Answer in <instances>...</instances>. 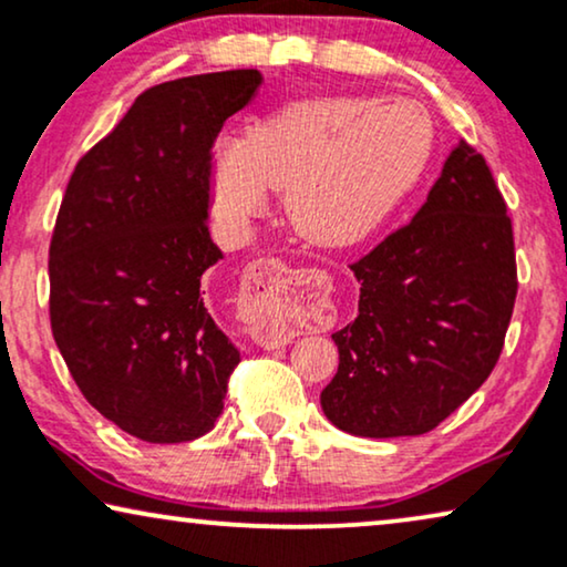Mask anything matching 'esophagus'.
<instances>
[{
	"label": "esophagus",
	"mask_w": 567,
	"mask_h": 567,
	"mask_svg": "<svg viewBox=\"0 0 567 567\" xmlns=\"http://www.w3.org/2000/svg\"><path fill=\"white\" fill-rule=\"evenodd\" d=\"M291 270L284 260L278 258H262L255 260L250 270L245 274V299L243 309L245 315L252 320V340L260 348H281L291 340V330H286L281 322H276L274 317L268 315V297L278 291V286L286 281Z\"/></svg>",
	"instance_id": "34e87169"
}]
</instances>
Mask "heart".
I'll use <instances>...</instances> for the list:
<instances>
[{
    "instance_id": "heart-1",
    "label": "heart",
    "mask_w": 567,
    "mask_h": 567,
    "mask_svg": "<svg viewBox=\"0 0 567 567\" xmlns=\"http://www.w3.org/2000/svg\"><path fill=\"white\" fill-rule=\"evenodd\" d=\"M431 144V121L415 103L307 100L255 123L243 144H219L214 200L227 219L243 221L266 204V185L286 190L299 235L317 245H351L405 196Z\"/></svg>"
}]
</instances>
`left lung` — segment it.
<instances>
[{"mask_svg": "<svg viewBox=\"0 0 567 567\" xmlns=\"http://www.w3.org/2000/svg\"><path fill=\"white\" fill-rule=\"evenodd\" d=\"M359 317L320 394L353 436H421L491 377L516 301L514 229L483 154L460 142L405 227L355 260Z\"/></svg>", "mask_w": 567, "mask_h": 567, "instance_id": "left-lung-1", "label": "left lung"}]
</instances>
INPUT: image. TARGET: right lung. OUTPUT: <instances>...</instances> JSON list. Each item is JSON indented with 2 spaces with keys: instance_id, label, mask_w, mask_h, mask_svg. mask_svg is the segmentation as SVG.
Segmentation results:
<instances>
[{
  "instance_id": "1",
  "label": "right lung",
  "mask_w": 567,
  "mask_h": 567,
  "mask_svg": "<svg viewBox=\"0 0 567 567\" xmlns=\"http://www.w3.org/2000/svg\"><path fill=\"white\" fill-rule=\"evenodd\" d=\"M258 69L150 87L76 162L49 250L51 330L84 400L131 436L183 444L214 429L239 351L204 274L212 146Z\"/></svg>"
}]
</instances>
